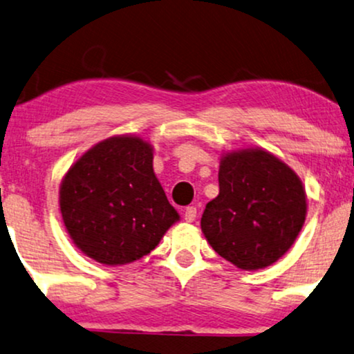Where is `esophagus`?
<instances>
[{"mask_svg":"<svg viewBox=\"0 0 354 354\" xmlns=\"http://www.w3.org/2000/svg\"><path fill=\"white\" fill-rule=\"evenodd\" d=\"M198 216V209L194 207V205H187L186 210H185V221L186 222H192Z\"/></svg>","mask_w":354,"mask_h":354,"instance_id":"esophagus-1","label":"esophagus"}]
</instances>
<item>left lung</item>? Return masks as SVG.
Here are the masks:
<instances>
[{
    "label": "left lung",
    "mask_w": 354,
    "mask_h": 354,
    "mask_svg": "<svg viewBox=\"0 0 354 354\" xmlns=\"http://www.w3.org/2000/svg\"><path fill=\"white\" fill-rule=\"evenodd\" d=\"M306 191L297 174L265 150L222 158L218 196L201 229L216 252L241 270L270 266L290 248L306 221Z\"/></svg>",
    "instance_id": "8db88e82"
}]
</instances>
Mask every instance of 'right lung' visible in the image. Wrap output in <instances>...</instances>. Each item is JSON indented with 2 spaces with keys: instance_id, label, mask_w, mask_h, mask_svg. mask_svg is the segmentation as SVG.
<instances>
[{
  "instance_id": "right-lung-1",
  "label": "right lung",
  "mask_w": 354,
  "mask_h": 354,
  "mask_svg": "<svg viewBox=\"0 0 354 354\" xmlns=\"http://www.w3.org/2000/svg\"><path fill=\"white\" fill-rule=\"evenodd\" d=\"M150 144L111 137L66 173L60 210L71 240L102 265H124L150 253L180 218L153 173Z\"/></svg>"
}]
</instances>
